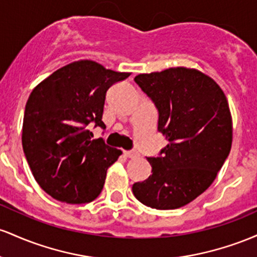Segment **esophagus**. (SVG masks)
<instances>
[{
	"instance_id": "obj_1",
	"label": "esophagus",
	"mask_w": 257,
	"mask_h": 257,
	"mask_svg": "<svg viewBox=\"0 0 257 257\" xmlns=\"http://www.w3.org/2000/svg\"><path fill=\"white\" fill-rule=\"evenodd\" d=\"M123 154H125V157H127V158L138 157V152L137 151H126V152H123Z\"/></svg>"
}]
</instances>
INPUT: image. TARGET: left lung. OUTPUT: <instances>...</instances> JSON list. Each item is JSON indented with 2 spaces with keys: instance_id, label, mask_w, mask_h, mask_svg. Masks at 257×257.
I'll return each mask as SVG.
<instances>
[{
  "instance_id": "1",
  "label": "left lung",
  "mask_w": 257,
  "mask_h": 257,
  "mask_svg": "<svg viewBox=\"0 0 257 257\" xmlns=\"http://www.w3.org/2000/svg\"><path fill=\"white\" fill-rule=\"evenodd\" d=\"M135 81L159 113L158 131L169 141L147 158L152 175L132 192L158 210L182 207L214 182L232 147V116L223 91L197 69L183 66L140 74Z\"/></svg>"
}]
</instances>
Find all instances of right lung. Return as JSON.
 I'll return each mask as SVG.
<instances>
[{
	"label": "right lung",
	"instance_id": "1",
	"mask_svg": "<svg viewBox=\"0 0 257 257\" xmlns=\"http://www.w3.org/2000/svg\"><path fill=\"white\" fill-rule=\"evenodd\" d=\"M130 73L93 60L63 66L34 88L25 105L22 143L36 182L56 200L85 204L102 192L106 170L121 151L87 128L102 121L106 91Z\"/></svg>",
	"mask_w": 257,
	"mask_h": 257
}]
</instances>
